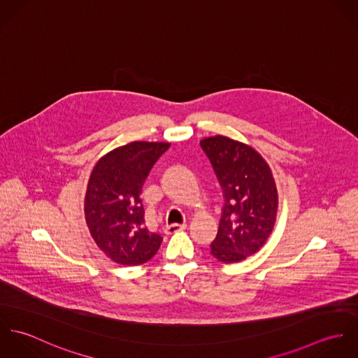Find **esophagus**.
Segmentation results:
<instances>
[{"instance_id": "34e87169", "label": "esophagus", "mask_w": 358, "mask_h": 358, "mask_svg": "<svg viewBox=\"0 0 358 358\" xmlns=\"http://www.w3.org/2000/svg\"><path fill=\"white\" fill-rule=\"evenodd\" d=\"M186 223H183V224H178V223H175V224H169V226H166L165 227V233L166 234H173V233H176V231H180V230H185L186 229Z\"/></svg>"}]
</instances>
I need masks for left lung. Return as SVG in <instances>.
I'll list each match as a JSON object with an SVG mask.
<instances>
[{"instance_id": "8db88e82", "label": "left lung", "mask_w": 358, "mask_h": 358, "mask_svg": "<svg viewBox=\"0 0 358 358\" xmlns=\"http://www.w3.org/2000/svg\"><path fill=\"white\" fill-rule=\"evenodd\" d=\"M223 192L224 204L210 254L237 263L257 252L273 231L278 194L270 166L251 146L216 135L200 142Z\"/></svg>"}]
</instances>
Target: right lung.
<instances>
[{
    "instance_id": "obj_1",
    "label": "right lung",
    "mask_w": 358,
    "mask_h": 358,
    "mask_svg": "<svg viewBox=\"0 0 358 358\" xmlns=\"http://www.w3.org/2000/svg\"><path fill=\"white\" fill-rule=\"evenodd\" d=\"M168 148L164 142H131L103 155L91 172L84 204L87 226L99 250L115 263H146L161 245L162 237L145 226L141 193Z\"/></svg>"
}]
</instances>
